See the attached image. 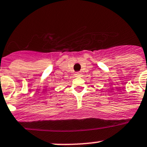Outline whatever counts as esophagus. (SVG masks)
Here are the masks:
<instances>
[{"instance_id":"esophagus-1","label":"esophagus","mask_w":147,"mask_h":147,"mask_svg":"<svg viewBox=\"0 0 147 147\" xmlns=\"http://www.w3.org/2000/svg\"><path fill=\"white\" fill-rule=\"evenodd\" d=\"M75 77H77V78H80V77L82 76V72H78L75 73Z\"/></svg>"}]
</instances>
